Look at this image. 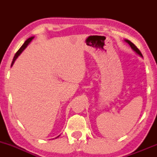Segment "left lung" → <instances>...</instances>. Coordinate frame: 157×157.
Returning <instances> with one entry per match:
<instances>
[{"instance_id": "left-lung-1", "label": "left lung", "mask_w": 157, "mask_h": 157, "mask_svg": "<svg viewBox=\"0 0 157 157\" xmlns=\"http://www.w3.org/2000/svg\"><path fill=\"white\" fill-rule=\"evenodd\" d=\"M125 41L126 43H127L129 45V46H131V48H132V49L134 50V51L135 52H136V53L137 54V55H140V57H142V53H141V52H140V50L138 49V48L136 47V46H135V45H134V44H133V43H131L130 40H125Z\"/></svg>"}]
</instances>
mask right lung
<instances>
[{"label": "right lung", "mask_w": 157, "mask_h": 157, "mask_svg": "<svg viewBox=\"0 0 157 157\" xmlns=\"http://www.w3.org/2000/svg\"><path fill=\"white\" fill-rule=\"evenodd\" d=\"M34 38V37H29V38H28L26 40V41H25L24 42V44H23V46H21V48H19V50L18 51H17V52H16V54L15 55V57H14V58H13V60H12V64H11V66H12V65L14 64V63H15V60L17 58V57H18V56L21 55V53H22V52L23 51V50L25 49V48H26V47L27 46H28L29 44V43L31 42V41L32 40V39ZM59 136H60V135H59ZM59 136H57V137L56 138H57V137H59Z\"/></svg>", "instance_id": "1"}]
</instances>
